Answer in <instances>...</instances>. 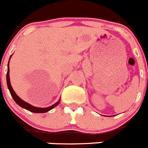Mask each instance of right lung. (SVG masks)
Masks as SVG:
<instances>
[{"instance_id":"1","label":"right lung","mask_w":148,"mask_h":148,"mask_svg":"<svg viewBox=\"0 0 148 148\" xmlns=\"http://www.w3.org/2000/svg\"><path fill=\"white\" fill-rule=\"evenodd\" d=\"M11 56L12 55H11L9 58V60H8V71H7V75H6V81H7V86H8V88L9 90L10 93H11V96L14 99V101L20 106L21 107H22L23 109H26V110L29 111L31 112H34V113H45V112H47L49 111H50L51 109H52L53 108H55V106H58V104L60 102V99L58 101V102L55 103V104L52 105V106H49V107H46V108H40V107H36V106H34L32 105H31L30 103H27V102L24 101V100L21 99L16 93H15L14 90L13 89L12 86L11 85V82H10V77H9V61L10 59H11Z\"/></svg>"}]
</instances>
